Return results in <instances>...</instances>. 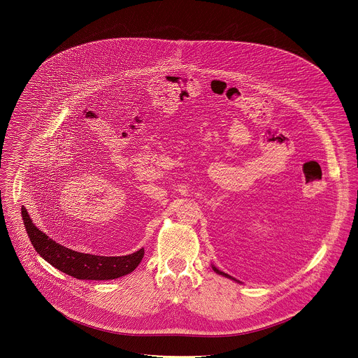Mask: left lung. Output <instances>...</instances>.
I'll return each instance as SVG.
<instances>
[{
  "mask_svg": "<svg viewBox=\"0 0 358 358\" xmlns=\"http://www.w3.org/2000/svg\"><path fill=\"white\" fill-rule=\"evenodd\" d=\"M212 268H213V271H215V273H217V274H219V275H223V277H226V278H230V280H233V281H237V282H240V281H238V280H236V278H233V277H231V275H229V274H226V273H223V271H220V270H219V268H216V267H215V266H212Z\"/></svg>",
  "mask_w": 358,
  "mask_h": 358,
  "instance_id": "8db88e82",
  "label": "left lung"
}]
</instances>
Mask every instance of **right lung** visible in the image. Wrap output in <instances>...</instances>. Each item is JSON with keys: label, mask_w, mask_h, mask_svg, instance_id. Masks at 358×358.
<instances>
[{"label": "right lung", "mask_w": 358, "mask_h": 358, "mask_svg": "<svg viewBox=\"0 0 358 358\" xmlns=\"http://www.w3.org/2000/svg\"><path fill=\"white\" fill-rule=\"evenodd\" d=\"M22 217L37 254L55 268L78 280L102 281L127 275L139 266L145 255L143 248L125 256H99L77 252L57 244L45 233L38 230L24 208H22Z\"/></svg>", "instance_id": "obj_1"}]
</instances>
